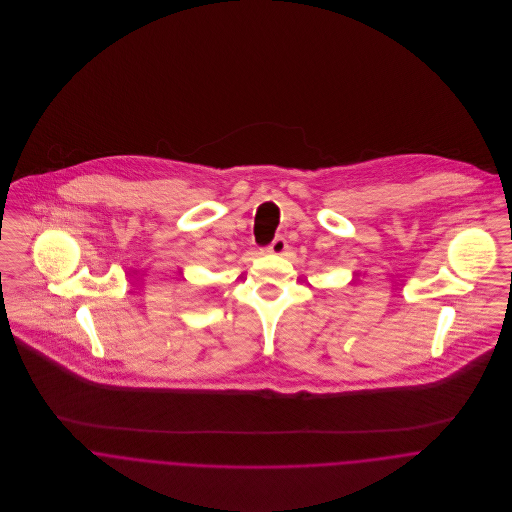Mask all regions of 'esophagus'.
Listing matches in <instances>:
<instances>
[{
    "label": "esophagus",
    "instance_id": "esophagus-1",
    "mask_svg": "<svg viewBox=\"0 0 512 512\" xmlns=\"http://www.w3.org/2000/svg\"><path fill=\"white\" fill-rule=\"evenodd\" d=\"M286 248H288L286 238H284V236H276V238L272 240V244H270L266 250H268L270 254H284Z\"/></svg>",
    "mask_w": 512,
    "mask_h": 512
}]
</instances>
